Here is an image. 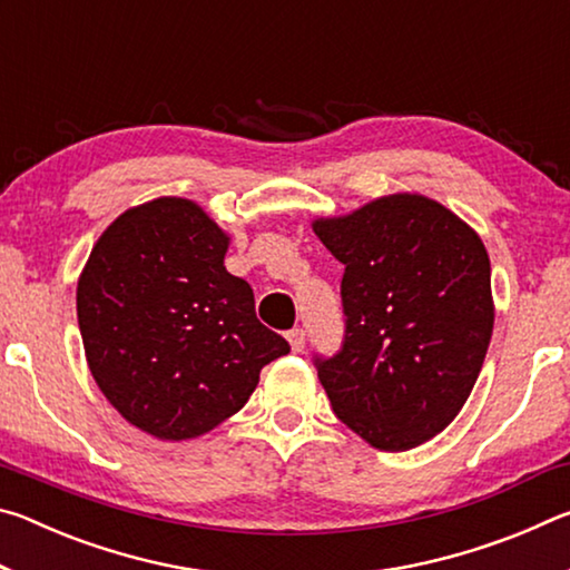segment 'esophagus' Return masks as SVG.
Wrapping results in <instances>:
<instances>
[{"instance_id":"obj_1","label":"esophagus","mask_w":570,"mask_h":570,"mask_svg":"<svg viewBox=\"0 0 570 570\" xmlns=\"http://www.w3.org/2000/svg\"><path fill=\"white\" fill-rule=\"evenodd\" d=\"M286 340H288V344H292L294 352H302L304 342H306V334H304V330H292L286 334Z\"/></svg>"}]
</instances>
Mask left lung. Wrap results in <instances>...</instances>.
Returning a JSON list of instances; mask_svg holds the SVG:
<instances>
[{
    "label": "left lung",
    "instance_id": "obj_1",
    "mask_svg": "<svg viewBox=\"0 0 570 570\" xmlns=\"http://www.w3.org/2000/svg\"><path fill=\"white\" fill-rule=\"evenodd\" d=\"M344 264L342 352L316 360L346 428L384 452L440 435L468 402L493 336L485 244L422 193H390L314 218Z\"/></svg>",
    "mask_w": 570,
    "mask_h": 570
}]
</instances>
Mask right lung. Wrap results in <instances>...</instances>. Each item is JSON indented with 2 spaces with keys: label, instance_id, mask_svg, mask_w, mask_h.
Instances as JSON below:
<instances>
[{
  "label": "right lung",
  "instance_id": "1",
  "mask_svg": "<svg viewBox=\"0 0 570 570\" xmlns=\"http://www.w3.org/2000/svg\"><path fill=\"white\" fill-rule=\"evenodd\" d=\"M230 236L196 200L160 196L102 230L77 282L85 356L132 428L168 442L236 414L288 342L226 272Z\"/></svg>",
  "mask_w": 570,
  "mask_h": 570
}]
</instances>
